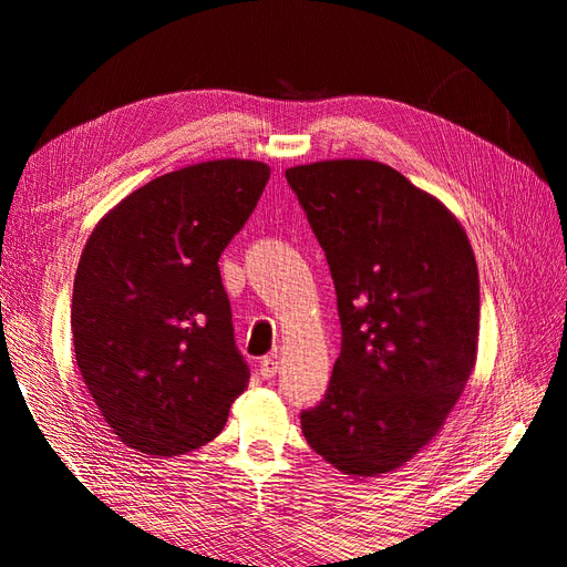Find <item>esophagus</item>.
<instances>
[{
	"instance_id": "esophagus-1",
	"label": "esophagus",
	"mask_w": 567,
	"mask_h": 567,
	"mask_svg": "<svg viewBox=\"0 0 567 567\" xmlns=\"http://www.w3.org/2000/svg\"><path fill=\"white\" fill-rule=\"evenodd\" d=\"M277 371H279V362H277V357H265L262 362H260V373H262V379L271 381L274 375H277Z\"/></svg>"
}]
</instances>
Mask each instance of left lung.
Returning a JSON list of instances; mask_svg holds the SVG:
<instances>
[{
    "label": "left lung",
    "mask_w": 567,
    "mask_h": 567,
    "mask_svg": "<svg viewBox=\"0 0 567 567\" xmlns=\"http://www.w3.org/2000/svg\"><path fill=\"white\" fill-rule=\"evenodd\" d=\"M331 267L340 357L307 444L350 477L402 468L442 431L477 359V265L456 215L379 161L286 169Z\"/></svg>",
    "instance_id": "1"
}]
</instances>
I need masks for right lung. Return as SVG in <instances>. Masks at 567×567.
Returning <instances> with one entry per match:
<instances>
[{
	"instance_id": "add662e5",
	"label": "right lung",
	"mask_w": 567,
	"mask_h": 567,
	"mask_svg": "<svg viewBox=\"0 0 567 567\" xmlns=\"http://www.w3.org/2000/svg\"><path fill=\"white\" fill-rule=\"evenodd\" d=\"M269 173L241 158L186 165L113 205L84 244L71 305L78 369L136 452L200 450L248 388L217 262Z\"/></svg>"
}]
</instances>
